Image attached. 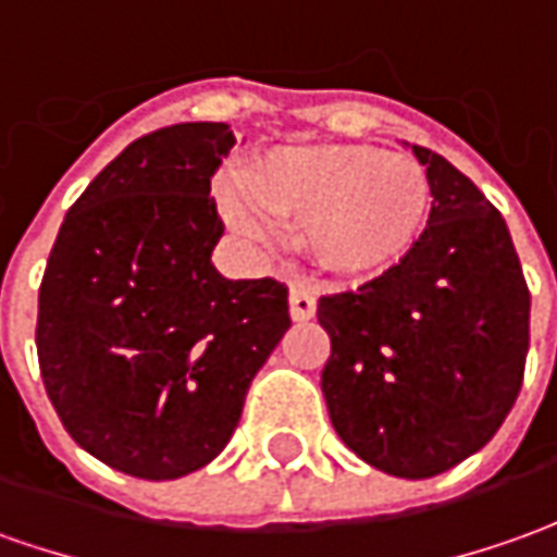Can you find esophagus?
Returning <instances> with one entry per match:
<instances>
[{
    "instance_id": "esophagus-1",
    "label": "esophagus",
    "mask_w": 557,
    "mask_h": 557,
    "mask_svg": "<svg viewBox=\"0 0 557 557\" xmlns=\"http://www.w3.org/2000/svg\"><path fill=\"white\" fill-rule=\"evenodd\" d=\"M289 313H293L295 323H305L317 313V298L310 295V289L305 283H293L289 289Z\"/></svg>"
}]
</instances>
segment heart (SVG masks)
<instances>
[{
	"label": "heart",
	"instance_id": "obj_1",
	"mask_svg": "<svg viewBox=\"0 0 557 557\" xmlns=\"http://www.w3.org/2000/svg\"><path fill=\"white\" fill-rule=\"evenodd\" d=\"M249 191L264 213L301 225L305 256L342 283L396 268L421 240L433 207L430 176L418 161L357 143L277 149L252 170ZM258 208L222 188V210L240 231L262 234Z\"/></svg>",
	"mask_w": 557,
	"mask_h": 557
}]
</instances>
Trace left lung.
Returning a JSON list of instances; mask_svg holds the SVG:
<instances>
[{"label": "left lung", "instance_id": "8db88e82", "mask_svg": "<svg viewBox=\"0 0 557 557\" xmlns=\"http://www.w3.org/2000/svg\"><path fill=\"white\" fill-rule=\"evenodd\" d=\"M433 207L387 274L323 295L335 433L374 469L430 479L485 448L512 411L531 347V289L500 210L436 151L414 146Z\"/></svg>", "mask_w": 557, "mask_h": 557}]
</instances>
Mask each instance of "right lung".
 Listing matches in <instances>:
<instances>
[{
    "instance_id": "right-lung-1",
    "label": "right lung",
    "mask_w": 557,
    "mask_h": 557,
    "mask_svg": "<svg viewBox=\"0 0 557 557\" xmlns=\"http://www.w3.org/2000/svg\"><path fill=\"white\" fill-rule=\"evenodd\" d=\"M234 143L213 121L134 139L72 203L41 277L48 399L85 451L136 479L207 467L293 326L283 283L210 262L225 231L210 180Z\"/></svg>"
}]
</instances>
